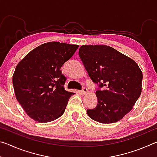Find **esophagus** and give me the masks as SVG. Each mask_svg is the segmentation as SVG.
Listing matches in <instances>:
<instances>
[{
    "label": "esophagus",
    "instance_id": "esophagus-1",
    "mask_svg": "<svg viewBox=\"0 0 157 157\" xmlns=\"http://www.w3.org/2000/svg\"><path fill=\"white\" fill-rule=\"evenodd\" d=\"M86 93H88V89H87L86 87L83 86V87H82V90H81V94H86Z\"/></svg>",
    "mask_w": 157,
    "mask_h": 157
}]
</instances>
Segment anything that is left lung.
<instances>
[{
  "mask_svg": "<svg viewBox=\"0 0 157 157\" xmlns=\"http://www.w3.org/2000/svg\"><path fill=\"white\" fill-rule=\"evenodd\" d=\"M80 57L90 78L98 85V104L86 112L101 123L120 121L132 110L141 94L143 74L137 63L104 45L82 46Z\"/></svg>",
  "mask_w": 157,
  "mask_h": 157,
  "instance_id": "left-lung-1",
  "label": "left lung"
}]
</instances>
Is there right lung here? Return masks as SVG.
<instances>
[{
    "label": "right lung",
    "instance_id": "add662e5",
    "mask_svg": "<svg viewBox=\"0 0 157 157\" xmlns=\"http://www.w3.org/2000/svg\"><path fill=\"white\" fill-rule=\"evenodd\" d=\"M78 47L48 42L32 50L18 63L12 78L16 98L33 120L48 123L64 112L73 93L63 88L66 78L60 68Z\"/></svg>",
    "mask_w": 157,
    "mask_h": 157
}]
</instances>
